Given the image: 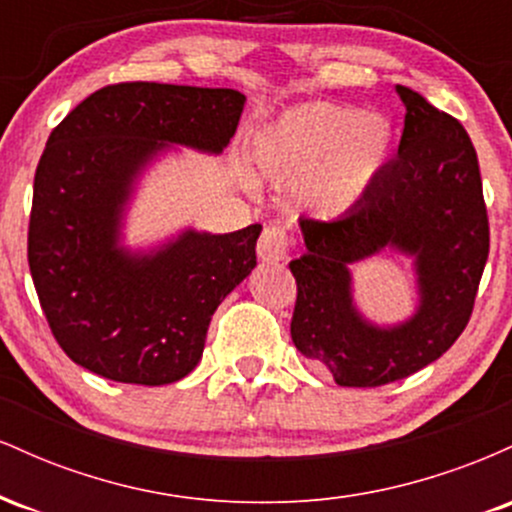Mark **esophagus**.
Listing matches in <instances>:
<instances>
[{
	"mask_svg": "<svg viewBox=\"0 0 512 512\" xmlns=\"http://www.w3.org/2000/svg\"><path fill=\"white\" fill-rule=\"evenodd\" d=\"M289 245L291 236L284 226H267L257 240V255L264 262H279L289 252Z\"/></svg>",
	"mask_w": 512,
	"mask_h": 512,
	"instance_id": "esophagus-1",
	"label": "esophagus"
}]
</instances>
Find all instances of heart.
<instances>
[{
    "label": "heart",
    "instance_id": "b5f03b06",
    "mask_svg": "<svg viewBox=\"0 0 512 512\" xmlns=\"http://www.w3.org/2000/svg\"><path fill=\"white\" fill-rule=\"evenodd\" d=\"M392 134L351 105L313 103L269 122L252 142L264 178L303 182L305 202L322 216H342L366 197L390 156Z\"/></svg>",
    "mask_w": 512,
    "mask_h": 512
}]
</instances>
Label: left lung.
I'll use <instances>...</instances> for the list:
<instances>
[{"mask_svg":"<svg viewBox=\"0 0 512 512\" xmlns=\"http://www.w3.org/2000/svg\"><path fill=\"white\" fill-rule=\"evenodd\" d=\"M397 93L407 108L397 158L342 219H301L305 255L289 264L298 286L293 344L344 387L395 383L443 356L472 317L489 257L467 129L411 88ZM390 244L417 257L422 305L409 323L380 331L350 303L348 264Z\"/></svg>","mask_w":512,"mask_h":512,"instance_id":"8db88e82","label":"left lung"}]
</instances>
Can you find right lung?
<instances>
[{
  "mask_svg": "<svg viewBox=\"0 0 512 512\" xmlns=\"http://www.w3.org/2000/svg\"><path fill=\"white\" fill-rule=\"evenodd\" d=\"M245 96L233 88L122 81L52 129L33 182L28 267L52 337L115 383L168 385L197 366L214 310L255 267L262 226L187 231L134 257L117 248L132 182L166 144L219 151Z\"/></svg>",
  "mask_w": 512,
  "mask_h": 512,
  "instance_id": "right-lung-1",
  "label": "right lung"
}]
</instances>
